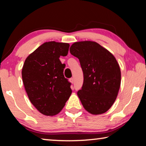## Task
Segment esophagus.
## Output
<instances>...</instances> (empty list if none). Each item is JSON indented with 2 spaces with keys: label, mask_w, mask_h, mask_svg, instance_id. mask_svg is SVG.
Listing matches in <instances>:
<instances>
[{
  "label": "esophagus",
  "mask_w": 146,
  "mask_h": 146,
  "mask_svg": "<svg viewBox=\"0 0 146 146\" xmlns=\"http://www.w3.org/2000/svg\"><path fill=\"white\" fill-rule=\"evenodd\" d=\"M70 82L71 83H72V84L74 82V79H73V78H70Z\"/></svg>",
  "instance_id": "1"
}]
</instances>
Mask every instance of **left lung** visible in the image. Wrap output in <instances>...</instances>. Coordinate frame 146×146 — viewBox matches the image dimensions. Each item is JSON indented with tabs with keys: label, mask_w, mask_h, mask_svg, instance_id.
<instances>
[{
	"label": "left lung",
	"mask_w": 146,
	"mask_h": 146,
	"mask_svg": "<svg viewBox=\"0 0 146 146\" xmlns=\"http://www.w3.org/2000/svg\"><path fill=\"white\" fill-rule=\"evenodd\" d=\"M70 51L78 58L83 71V85L77 95L84 108L93 115L106 112L115 102L120 86V69L115 56L92 41L75 42Z\"/></svg>",
	"instance_id": "8db88e82"
}]
</instances>
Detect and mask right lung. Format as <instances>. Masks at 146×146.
Masks as SVG:
<instances>
[{"mask_svg": "<svg viewBox=\"0 0 146 146\" xmlns=\"http://www.w3.org/2000/svg\"><path fill=\"white\" fill-rule=\"evenodd\" d=\"M70 44L48 42L42 44L26 58L22 77L28 98L42 114L55 115L62 110L72 91L64 77L60 56H66Z\"/></svg>", "mask_w": 146, "mask_h": 146, "instance_id": "right-lung-1", "label": "right lung"}]
</instances>
